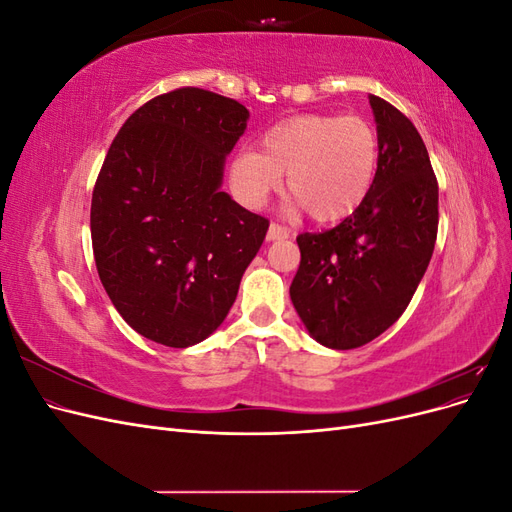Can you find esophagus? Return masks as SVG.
<instances>
[{"mask_svg": "<svg viewBox=\"0 0 512 512\" xmlns=\"http://www.w3.org/2000/svg\"><path fill=\"white\" fill-rule=\"evenodd\" d=\"M288 237H290V230L286 226L271 222V226L267 230V241H280V239H288Z\"/></svg>", "mask_w": 512, "mask_h": 512, "instance_id": "34e87169", "label": "esophagus"}]
</instances>
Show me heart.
Here are the masks:
<instances>
[{"instance_id": "obj_1", "label": "heart", "mask_w": 512, "mask_h": 512, "mask_svg": "<svg viewBox=\"0 0 512 512\" xmlns=\"http://www.w3.org/2000/svg\"><path fill=\"white\" fill-rule=\"evenodd\" d=\"M380 143L361 117L301 115L277 123L260 138V153L239 151L230 185L245 207L256 209L280 188L320 224L346 220L363 205L376 179Z\"/></svg>"}]
</instances>
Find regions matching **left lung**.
<instances>
[{
	"label": "left lung",
	"instance_id": "left-lung-1",
	"mask_svg": "<svg viewBox=\"0 0 512 512\" xmlns=\"http://www.w3.org/2000/svg\"><path fill=\"white\" fill-rule=\"evenodd\" d=\"M378 130L376 179L363 205L324 232L297 237L290 299L318 344L352 350L399 320L438 237V181L412 121L369 96Z\"/></svg>",
	"mask_w": 512,
	"mask_h": 512
}]
</instances>
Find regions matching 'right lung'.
Segmentation results:
<instances>
[{"mask_svg": "<svg viewBox=\"0 0 512 512\" xmlns=\"http://www.w3.org/2000/svg\"><path fill=\"white\" fill-rule=\"evenodd\" d=\"M247 117L237 100L181 87L134 111L106 153L91 196L96 267L121 318L151 342L207 339L265 241L269 220L220 190Z\"/></svg>", "mask_w": 512, "mask_h": 512, "instance_id": "right-lung-1", "label": "right lung"}]
</instances>
